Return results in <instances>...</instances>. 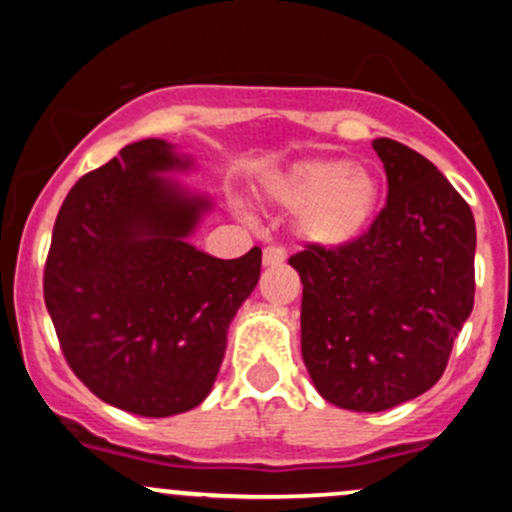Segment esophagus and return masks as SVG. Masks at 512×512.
I'll use <instances>...</instances> for the list:
<instances>
[{"label":"esophagus","instance_id":"esophagus-1","mask_svg":"<svg viewBox=\"0 0 512 512\" xmlns=\"http://www.w3.org/2000/svg\"><path fill=\"white\" fill-rule=\"evenodd\" d=\"M285 260H287V252H285V247H280V245H267L265 252H262V262H265L267 267L282 265Z\"/></svg>","mask_w":512,"mask_h":512}]
</instances>
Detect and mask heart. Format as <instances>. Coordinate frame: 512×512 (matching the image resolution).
<instances>
[{
	"instance_id": "b5f03b06",
	"label": "heart",
	"mask_w": 512,
	"mask_h": 512,
	"mask_svg": "<svg viewBox=\"0 0 512 512\" xmlns=\"http://www.w3.org/2000/svg\"><path fill=\"white\" fill-rule=\"evenodd\" d=\"M275 205L297 213V230L319 247H344L369 230L379 208L376 175L349 158L304 160L267 183Z\"/></svg>"
}]
</instances>
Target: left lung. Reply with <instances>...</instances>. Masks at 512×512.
Listing matches in <instances>:
<instances>
[{
  "instance_id": "1",
  "label": "left lung",
  "mask_w": 512,
  "mask_h": 512,
  "mask_svg": "<svg viewBox=\"0 0 512 512\" xmlns=\"http://www.w3.org/2000/svg\"><path fill=\"white\" fill-rule=\"evenodd\" d=\"M386 205L359 240L289 257L302 280V356L319 394L349 411L394 409L443 376L476 294V220L446 175L376 138Z\"/></svg>"
}]
</instances>
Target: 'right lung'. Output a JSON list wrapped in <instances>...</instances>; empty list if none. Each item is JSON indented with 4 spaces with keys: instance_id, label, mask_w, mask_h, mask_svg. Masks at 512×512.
<instances>
[{
    "instance_id": "add662e5",
    "label": "right lung",
    "mask_w": 512,
    "mask_h": 512,
    "mask_svg": "<svg viewBox=\"0 0 512 512\" xmlns=\"http://www.w3.org/2000/svg\"><path fill=\"white\" fill-rule=\"evenodd\" d=\"M188 168L160 138L121 148L69 190L44 267L66 364L101 401L148 418L210 394L227 327L260 280V247L218 260L188 242L213 203L158 175Z\"/></svg>"
}]
</instances>
